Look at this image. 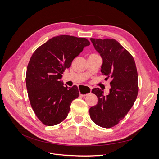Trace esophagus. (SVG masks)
<instances>
[{
    "instance_id": "34e87169",
    "label": "esophagus",
    "mask_w": 159,
    "mask_h": 159,
    "mask_svg": "<svg viewBox=\"0 0 159 159\" xmlns=\"http://www.w3.org/2000/svg\"><path fill=\"white\" fill-rule=\"evenodd\" d=\"M91 88L90 87L85 85H81L79 88V92L80 95L81 96H86L89 93H91Z\"/></svg>"
}]
</instances>
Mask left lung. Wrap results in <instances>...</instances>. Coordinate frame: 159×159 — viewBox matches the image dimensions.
I'll return each mask as SVG.
<instances>
[{
  "mask_svg": "<svg viewBox=\"0 0 159 159\" xmlns=\"http://www.w3.org/2000/svg\"><path fill=\"white\" fill-rule=\"evenodd\" d=\"M103 59L101 71L112 80L109 93L103 95L99 88L91 92L98 103L89 109L91 120L98 125L111 128L116 125L128 113L138 94V74L135 62L130 53L115 39L90 38Z\"/></svg>",
  "mask_w": 159,
  "mask_h": 159,
  "instance_id": "left-lung-1",
  "label": "left lung"
}]
</instances>
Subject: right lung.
<instances>
[{
    "label": "right lung",
    "mask_w": 159,
    "mask_h": 159,
    "mask_svg": "<svg viewBox=\"0 0 159 159\" xmlns=\"http://www.w3.org/2000/svg\"><path fill=\"white\" fill-rule=\"evenodd\" d=\"M90 42L68 35L53 37L33 53L27 66L26 84L31 107L46 126L62 122L72 101L80 95L76 85L68 88L60 80L72 61Z\"/></svg>",
    "instance_id": "1"
}]
</instances>
